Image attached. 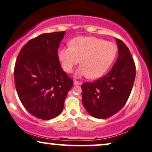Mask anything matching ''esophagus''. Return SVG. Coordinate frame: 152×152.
<instances>
[{"label": "esophagus", "instance_id": "esophagus-1", "mask_svg": "<svg viewBox=\"0 0 152 152\" xmlns=\"http://www.w3.org/2000/svg\"><path fill=\"white\" fill-rule=\"evenodd\" d=\"M74 84L75 86L80 85V84H82V82H79V81H78V80H74Z\"/></svg>", "mask_w": 152, "mask_h": 152}]
</instances>
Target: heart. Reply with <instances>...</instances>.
Returning a JSON list of instances; mask_svg holds the SVG:
<instances>
[{
    "label": "heart",
    "instance_id": "heart-1",
    "mask_svg": "<svg viewBox=\"0 0 152 152\" xmlns=\"http://www.w3.org/2000/svg\"><path fill=\"white\" fill-rule=\"evenodd\" d=\"M117 47L114 43L93 36H78L71 41L70 46L58 51V59L65 72L71 73L80 62L76 76L98 78L106 73L114 62Z\"/></svg>",
    "mask_w": 152,
    "mask_h": 152
}]
</instances>
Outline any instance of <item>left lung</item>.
Returning a JSON list of instances; mask_svg holds the SVG:
<instances>
[{
  "mask_svg": "<svg viewBox=\"0 0 152 152\" xmlns=\"http://www.w3.org/2000/svg\"><path fill=\"white\" fill-rule=\"evenodd\" d=\"M118 55L108 74L93 83L81 86L82 102L92 116L107 118L121 109L131 93L135 78V65L129 49L116 38Z\"/></svg>",
  "mask_w": 152,
  "mask_h": 152,
  "instance_id": "left-lung-1",
  "label": "left lung"
}]
</instances>
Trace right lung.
I'll use <instances>...</instances> for the list:
<instances>
[{
  "instance_id": "right-lung-1",
  "label": "right lung",
  "mask_w": 152,
  "mask_h": 152,
  "mask_svg": "<svg viewBox=\"0 0 152 152\" xmlns=\"http://www.w3.org/2000/svg\"><path fill=\"white\" fill-rule=\"evenodd\" d=\"M65 31L41 34L28 41L15 66V84L21 102L31 114L50 120L61 114L73 80L62 70L57 50Z\"/></svg>"
}]
</instances>
